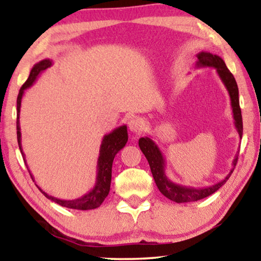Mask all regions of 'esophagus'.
I'll return each instance as SVG.
<instances>
[{
    "instance_id": "obj_1",
    "label": "esophagus",
    "mask_w": 261,
    "mask_h": 261,
    "mask_svg": "<svg viewBox=\"0 0 261 261\" xmlns=\"http://www.w3.org/2000/svg\"><path fill=\"white\" fill-rule=\"evenodd\" d=\"M129 129L134 134H141L145 129V123L138 117H134L129 121Z\"/></svg>"
}]
</instances>
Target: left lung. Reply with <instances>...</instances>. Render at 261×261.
Masks as SVG:
<instances>
[{
    "label": "left lung",
    "mask_w": 261,
    "mask_h": 261,
    "mask_svg": "<svg viewBox=\"0 0 261 261\" xmlns=\"http://www.w3.org/2000/svg\"><path fill=\"white\" fill-rule=\"evenodd\" d=\"M197 67L198 68H215L216 72H218L219 77L222 81L223 85L226 86L229 96H230V103L232 109V116L235 120V127L240 135V138L242 139L243 136V121H242V112L240 107V98H238V87L237 83L235 81V77L232 73L229 71L224 61L218 55H213L207 51H200L197 55ZM139 147L144 155L146 156L147 161L151 167L152 175L155 180V184L158 189L163 196L167 197L168 199L173 200L175 202H190V201H197L204 198L211 196L215 191L222 187V185L227 182L228 178L230 177L232 174L233 168H235L237 163V154L232 161V169L230 170L226 178L221 180V182L216 183L208 188H191V187H183V185L176 184L173 180H170L167 177L165 173L166 168V161L165 158L162 155V152L158 145L149 138V137H143L139 139ZM240 152V151H238Z\"/></svg>",
    "instance_id": "1"
}]
</instances>
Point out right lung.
Returning a JSON list of instances; mask_svg holds the SVG:
<instances>
[{
    "mask_svg": "<svg viewBox=\"0 0 261 261\" xmlns=\"http://www.w3.org/2000/svg\"><path fill=\"white\" fill-rule=\"evenodd\" d=\"M53 61L49 59L42 60L39 62V63L34 64L30 72V76L28 81L24 83V85L21 86L19 90L18 96H17V140H18V146L20 149L21 155L25 161V154L23 152V147H21V134H20V124H19V114H20V105H21V98H23L25 90H28L37 81L42 71H45L46 69L51 67ZM127 141V130L126 125L118 126L116 129L113 130L110 134L106 135L102 139V143H101L100 146V152H99V159H98V166H96V180L94 188L91 190L90 192H87L84 196L76 198L73 200H62L59 198H55L49 194L46 193L42 189L39 188V190L45 194V197L50 199L51 201L56 202L63 207H67V208H72V210H79V211H87V210H94L98 208V207L102 204L106 197L108 196L109 190H110V182H112V167H113V161L114 158L116 154L121 151V149L125 146ZM30 171V169H29ZM31 177L33 179V175L31 174Z\"/></svg>",
    "mask_w": 261,
    "mask_h": 261,
    "instance_id": "1",
    "label": "right lung"
}]
</instances>
